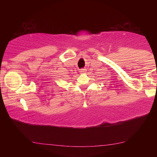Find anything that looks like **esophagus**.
<instances>
[{
	"label": "esophagus",
	"mask_w": 157,
	"mask_h": 157,
	"mask_svg": "<svg viewBox=\"0 0 157 157\" xmlns=\"http://www.w3.org/2000/svg\"><path fill=\"white\" fill-rule=\"evenodd\" d=\"M86 71V70L85 68H82V69H80V71H79V72H80L81 73H84Z\"/></svg>",
	"instance_id": "esophagus-1"
}]
</instances>
